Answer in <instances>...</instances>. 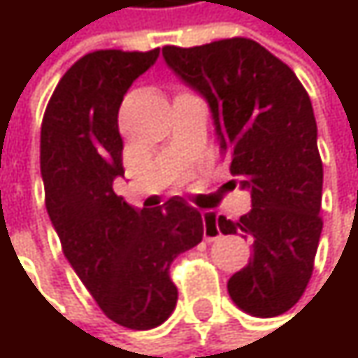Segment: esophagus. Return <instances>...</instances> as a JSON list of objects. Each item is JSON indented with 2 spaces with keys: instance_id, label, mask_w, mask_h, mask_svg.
<instances>
[{
  "instance_id": "esophagus-1",
  "label": "esophagus",
  "mask_w": 358,
  "mask_h": 358,
  "mask_svg": "<svg viewBox=\"0 0 358 358\" xmlns=\"http://www.w3.org/2000/svg\"><path fill=\"white\" fill-rule=\"evenodd\" d=\"M203 236L207 241H215L222 232H220V224H217V215L211 211H203Z\"/></svg>"
}]
</instances>
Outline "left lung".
I'll list each match as a JSON object with an SVG mask.
<instances>
[{
  "mask_svg": "<svg viewBox=\"0 0 358 358\" xmlns=\"http://www.w3.org/2000/svg\"><path fill=\"white\" fill-rule=\"evenodd\" d=\"M164 59L207 101L230 172L250 192L252 207L238 222L217 217L222 234L252 241L249 265L228 280V294L252 317L282 315L311 280L323 228L311 99L282 59L243 36L188 49L168 45Z\"/></svg>",
  "mask_w": 358,
  "mask_h": 358,
  "instance_id": "obj_1",
  "label": "left lung"
}]
</instances>
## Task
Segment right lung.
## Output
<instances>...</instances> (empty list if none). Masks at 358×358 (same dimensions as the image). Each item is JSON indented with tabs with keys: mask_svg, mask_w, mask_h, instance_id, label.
<instances>
[{
	"mask_svg": "<svg viewBox=\"0 0 358 358\" xmlns=\"http://www.w3.org/2000/svg\"><path fill=\"white\" fill-rule=\"evenodd\" d=\"M157 57L159 49L87 53L57 83L41 124L45 205L62 250L101 311L130 329L172 315L170 265L203 241V217L184 199L134 209L113 192L124 176L117 111Z\"/></svg>",
	"mask_w": 358,
	"mask_h": 358,
	"instance_id": "add662e5",
	"label": "right lung"
}]
</instances>
